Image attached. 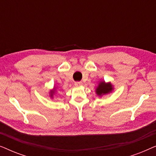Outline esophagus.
<instances>
[{
	"mask_svg": "<svg viewBox=\"0 0 156 156\" xmlns=\"http://www.w3.org/2000/svg\"><path fill=\"white\" fill-rule=\"evenodd\" d=\"M74 85H75L76 87L82 86V82H76L75 83H74Z\"/></svg>",
	"mask_w": 156,
	"mask_h": 156,
	"instance_id": "esophagus-1",
	"label": "esophagus"
}]
</instances>
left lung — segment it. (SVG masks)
I'll return each instance as SVG.
<instances>
[{
  "label": "left lung",
  "instance_id": "left-lung-1",
  "mask_svg": "<svg viewBox=\"0 0 156 156\" xmlns=\"http://www.w3.org/2000/svg\"><path fill=\"white\" fill-rule=\"evenodd\" d=\"M113 85L110 82L106 83L105 82H100L99 85L96 89V93L98 96L101 97L104 94H109L113 91Z\"/></svg>",
  "mask_w": 156,
  "mask_h": 156
}]
</instances>
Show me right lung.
Instances as JSON below:
<instances>
[{"label":"right lung","instance_id":"1","mask_svg":"<svg viewBox=\"0 0 156 156\" xmlns=\"http://www.w3.org/2000/svg\"><path fill=\"white\" fill-rule=\"evenodd\" d=\"M55 94V88L53 89V90H51L50 91V97H53V95H54Z\"/></svg>","mask_w":156,"mask_h":156}]
</instances>
